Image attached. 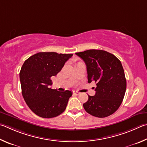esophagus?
Here are the masks:
<instances>
[{
  "instance_id": "obj_1",
  "label": "esophagus",
  "mask_w": 147,
  "mask_h": 147,
  "mask_svg": "<svg viewBox=\"0 0 147 147\" xmlns=\"http://www.w3.org/2000/svg\"><path fill=\"white\" fill-rule=\"evenodd\" d=\"M73 94L76 95V96H78V95L80 94V93H79V92H73Z\"/></svg>"
}]
</instances>
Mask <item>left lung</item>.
Here are the masks:
<instances>
[{
    "instance_id": "left-lung-1",
    "label": "left lung",
    "mask_w": 147,
    "mask_h": 147,
    "mask_svg": "<svg viewBox=\"0 0 147 147\" xmlns=\"http://www.w3.org/2000/svg\"><path fill=\"white\" fill-rule=\"evenodd\" d=\"M86 65L88 83H96V94L88 96L83 104L86 112L97 117H106L119 109L127 88L121 61L108 51L88 50L76 53Z\"/></svg>"
}]
</instances>
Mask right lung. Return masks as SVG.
I'll return each mask as SVG.
<instances>
[{
	"label": "right lung",
	"instance_id": "obj_1",
	"mask_svg": "<svg viewBox=\"0 0 147 147\" xmlns=\"http://www.w3.org/2000/svg\"><path fill=\"white\" fill-rule=\"evenodd\" d=\"M73 54L39 52L24 61L19 74L26 103L38 116L51 118L65 110L71 91L51 89V78L63 68Z\"/></svg>",
	"mask_w": 147,
	"mask_h": 147
}]
</instances>
